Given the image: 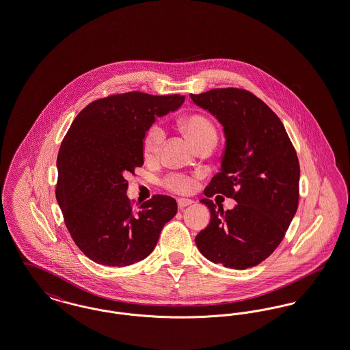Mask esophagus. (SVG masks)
I'll return each mask as SVG.
<instances>
[{
    "instance_id": "1",
    "label": "esophagus",
    "mask_w": 350,
    "mask_h": 350,
    "mask_svg": "<svg viewBox=\"0 0 350 350\" xmlns=\"http://www.w3.org/2000/svg\"><path fill=\"white\" fill-rule=\"evenodd\" d=\"M177 203H178V208H180V210H183V208H185L186 206L193 204V203H194V200H186V198H178V200H177Z\"/></svg>"
}]
</instances>
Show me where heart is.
Returning a JSON list of instances; mask_svg holds the SVG:
<instances>
[{
  "label": "heart",
  "mask_w": 350,
  "mask_h": 350,
  "mask_svg": "<svg viewBox=\"0 0 350 350\" xmlns=\"http://www.w3.org/2000/svg\"><path fill=\"white\" fill-rule=\"evenodd\" d=\"M180 124L183 133H186V136L194 143L197 148L208 139H217L215 126L208 118L202 114H190L187 117L183 118ZM164 140H165L164 130L159 124H152L144 135V140H143L144 156L147 159L157 157L164 144ZM165 186L167 189L177 193H187L194 189L196 181L187 176L172 174L167 177Z\"/></svg>",
  "instance_id": "obj_1"
}]
</instances>
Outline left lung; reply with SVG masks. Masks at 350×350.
Listing matches in <instances>:
<instances>
[{
    "label": "left lung",
    "instance_id": "obj_1",
    "mask_svg": "<svg viewBox=\"0 0 350 350\" xmlns=\"http://www.w3.org/2000/svg\"><path fill=\"white\" fill-rule=\"evenodd\" d=\"M223 126L226 148L221 167L200 200L210 224L196 244L214 264L244 270L256 267L281 244L299 200V161L281 119L248 90L211 89L190 94ZM233 198L232 211H217L208 198Z\"/></svg>",
    "mask_w": 350,
    "mask_h": 350
}]
</instances>
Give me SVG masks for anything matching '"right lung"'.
I'll return each instance as SVG.
<instances>
[{
  "label": "right lung",
  "instance_id": "add662e5",
  "mask_svg": "<svg viewBox=\"0 0 350 350\" xmlns=\"http://www.w3.org/2000/svg\"><path fill=\"white\" fill-rule=\"evenodd\" d=\"M183 100L129 92L89 103L72 122L57 154L56 200L73 241L92 261L129 267L144 260L177 214L176 200L160 194L135 210L124 177L144 164L143 140L156 117Z\"/></svg>",
  "mask_w": 350,
  "mask_h": 350
}]
</instances>
